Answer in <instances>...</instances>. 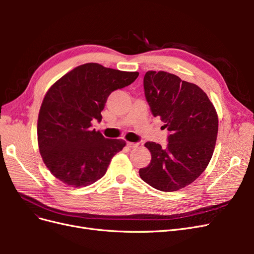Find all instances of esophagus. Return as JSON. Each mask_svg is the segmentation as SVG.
I'll list each match as a JSON object with an SVG mask.
<instances>
[{"label": "esophagus", "instance_id": "1", "mask_svg": "<svg viewBox=\"0 0 254 254\" xmlns=\"http://www.w3.org/2000/svg\"><path fill=\"white\" fill-rule=\"evenodd\" d=\"M127 146L129 148H136L139 146V143H132V142H128Z\"/></svg>", "mask_w": 254, "mask_h": 254}]
</instances>
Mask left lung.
Masks as SVG:
<instances>
[{"instance_id": "8db88e82", "label": "left lung", "mask_w": 254, "mask_h": 254, "mask_svg": "<svg viewBox=\"0 0 254 254\" xmlns=\"http://www.w3.org/2000/svg\"><path fill=\"white\" fill-rule=\"evenodd\" d=\"M144 93L151 114L165 123L170 133L166 147L145 144L151 160L140 177L159 190H178L194 182L210 162L218 131L216 110L196 84L163 71L145 74Z\"/></svg>"}]
</instances>
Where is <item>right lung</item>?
I'll use <instances>...</instances> for the list:
<instances>
[{"label":"right lung","mask_w":254,"mask_h":254,"mask_svg":"<svg viewBox=\"0 0 254 254\" xmlns=\"http://www.w3.org/2000/svg\"><path fill=\"white\" fill-rule=\"evenodd\" d=\"M137 72H123L98 64H81L53 84L38 118V144L43 162L70 187L94 183L106 174L125 141L106 139L92 129L113 91L131 84Z\"/></svg>","instance_id":"right-lung-1"}]
</instances>
